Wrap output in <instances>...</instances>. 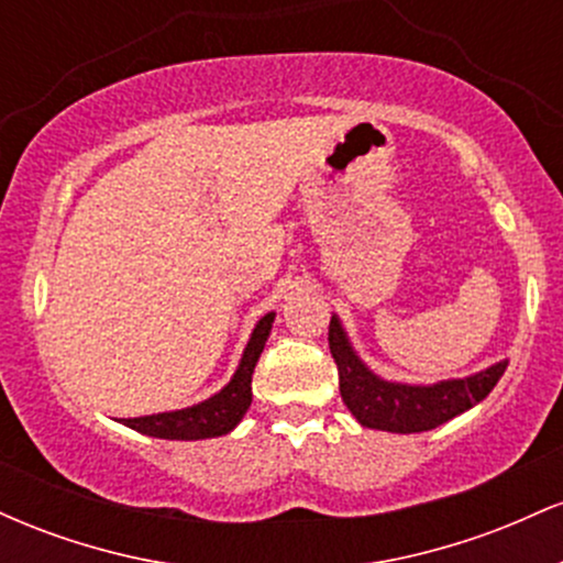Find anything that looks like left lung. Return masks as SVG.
Returning a JSON list of instances; mask_svg holds the SVG:
<instances>
[{
	"label": "left lung",
	"instance_id": "obj_1",
	"mask_svg": "<svg viewBox=\"0 0 563 563\" xmlns=\"http://www.w3.org/2000/svg\"><path fill=\"white\" fill-rule=\"evenodd\" d=\"M328 344L339 367V389L352 416L367 429L391 431V434H416L431 431L479 405L506 373L508 363H497L468 378L439 380L434 386L391 384L378 378L354 354L339 318H331Z\"/></svg>",
	"mask_w": 563,
	"mask_h": 563
}]
</instances>
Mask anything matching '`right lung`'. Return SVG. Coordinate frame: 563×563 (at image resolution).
I'll return each instance as SVG.
<instances>
[{"instance_id": "1", "label": "right lung", "mask_w": 563, "mask_h": 563, "mask_svg": "<svg viewBox=\"0 0 563 563\" xmlns=\"http://www.w3.org/2000/svg\"><path fill=\"white\" fill-rule=\"evenodd\" d=\"M273 320L275 312H269L256 322L235 376H232L230 384L219 394H214V397H209L206 402L185 407V410L158 412V416L142 418H124L121 423L140 431V434L158 439H185V442L187 439H211L228 434V431H232L241 423V418L251 405V397H254V391H251V378H254V367L260 363L262 349L267 344V335L273 331Z\"/></svg>"}]
</instances>
